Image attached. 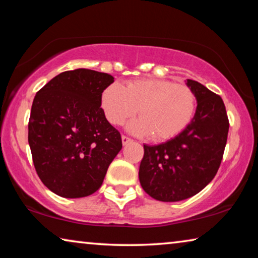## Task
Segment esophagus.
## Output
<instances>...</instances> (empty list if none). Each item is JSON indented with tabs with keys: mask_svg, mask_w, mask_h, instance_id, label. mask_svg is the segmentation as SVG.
Returning <instances> with one entry per match:
<instances>
[{
	"mask_svg": "<svg viewBox=\"0 0 258 258\" xmlns=\"http://www.w3.org/2000/svg\"><path fill=\"white\" fill-rule=\"evenodd\" d=\"M121 142H123L124 146H126V145H128V143L132 142V139H130L127 137H125V135H123V137H121Z\"/></svg>",
	"mask_w": 258,
	"mask_h": 258,
	"instance_id": "1",
	"label": "esophagus"
}]
</instances>
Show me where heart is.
I'll return each instance as SVG.
<instances>
[{"label": "heart", "mask_w": 258, "mask_h": 258, "mask_svg": "<svg viewBox=\"0 0 258 258\" xmlns=\"http://www.w3.org/2000/svg\"><path fill=\"white\" fill-rule=\"evenodd\" d=\"M104 116L112 125H121L138 111L141 116L131 121L128 130L138 135H152L155 141H166L184 131L196 111V95L189 86L159 78H138L124 87L112 83L100 99Z\"/></svg>", "instance_id": "obj_1"}]
</instances>
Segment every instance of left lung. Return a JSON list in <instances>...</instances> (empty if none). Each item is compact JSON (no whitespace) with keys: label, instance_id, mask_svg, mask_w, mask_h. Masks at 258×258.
Wrapping results in <instances>:
<instances>
[{"label":"left lung","instance_id":"8db88e82","mask_svg":"<svg viewBox=\"0 0 258 258\" xmlns=\"http://www.w3.org/2000/svg\"><path fill=\"white\" fill-rule=\"evenodd\" d=\"M197 109L191 123L168 141L147 146L139 178L148 195L159 202H180L197 195L216 175L228 140L229 119L220 95L186 80Z\"/></svg>","mask_w":258,"mask_h":258}]
</instances>
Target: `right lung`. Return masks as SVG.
Wrapping results in <instances>:
<instances>
[{"label":"right lung","mask_w":258,"mask_h":258,"mask_svg":"<svg viewBox=\"0 0 258 258\" xmlns=\"http://www.w3.org/2000/svg\"><path fill=\"white\" fill-rule=\"evenodd\" d=\"M111 83L109 74L81 68L59 74L35 95L28 123L33 163L60 197L94 194L123 147L100 103Z\"/></svg>","instance_id":"add662e5"}]
</instances>
